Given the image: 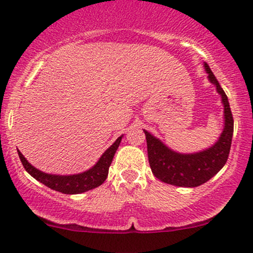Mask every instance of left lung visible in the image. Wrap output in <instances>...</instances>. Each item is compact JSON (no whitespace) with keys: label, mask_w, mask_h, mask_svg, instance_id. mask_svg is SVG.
<instances>
[{"label":"left lung","mask_w":253,"mask_h":253,"mask_svg":"<svg viewBox=\"0 0 253 253\" xmlns=\"http://www.w3.org/2000/svg\"><path fill=\"white\" fill-rule=\"evenodd\" d=\"M210 83L216 86L224 107V128L218 140L210 148L194 154H179L166 146L160 139L144 129L148 145V157L152 174L166 184L180 187H197L221 170L226 165L232 144L234 120L230 112L228 97L222 90L220 83L204 63Z\"/></svg>","instance_id":"obj_1"}]
</instances>
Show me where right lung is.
Here are the masks:
<instances>
[{
    "label": "right lung",
    "mask_w": 253,
    "mask_h": 253,
    "mask_svg": "<svg viewBox=\"0 0 253 253\" xmlns=\"http://www.w3.org/2000/svg\"><path fill=\"white\" fill-rule=\"evenodd\" d=\"M121 138L122 135L115 140V143L109 149L105 150L104 154L102 155L98 162L92 168L84 171V173L73 174V175L46 174L44 171L38 170L37 168L33 167L31 163L27 162L26 158L24 157V155L19 150L18 154L24 168L36 180H38L42 184L48 186L51 190L57 191V192L65 194H78L98 187V186H101L105 181V179L108 176V171H109V167L112 165L114 155H115L116 150H118L119 145H120Z\"/></svg>",
    "instance_id": "obj_1"
}]
</instances>
